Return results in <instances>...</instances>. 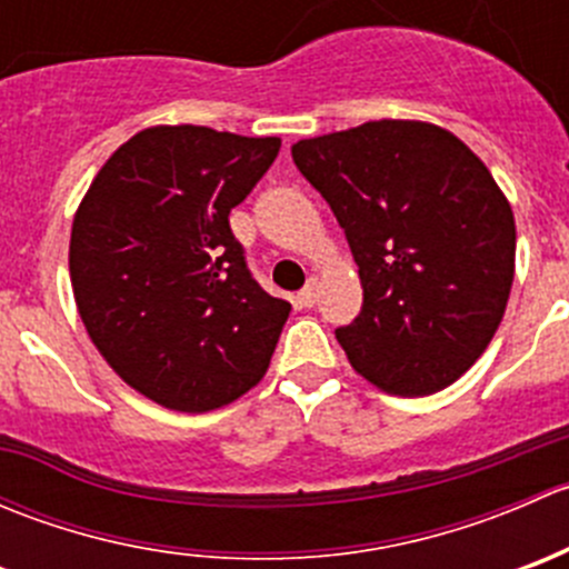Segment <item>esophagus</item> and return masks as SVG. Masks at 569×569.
<instances>
[{
    "label": "esophagus",
    "instance_id": "obj_1",
    "mask_svg": "<svg viewBox=\"0 0 569 569\" xmlns=\"http://www.w3.org/2000/svg\"><path fill=\"white\" fill-rule=\"evenodd\" d=\"M317 291H319L317 278H311L306 283V289H302L300 295H297V302H300V308H313V306H317Z\"/></svg>",
    "mask_w": 569,
    "mask_h": 569
}]
</instances>
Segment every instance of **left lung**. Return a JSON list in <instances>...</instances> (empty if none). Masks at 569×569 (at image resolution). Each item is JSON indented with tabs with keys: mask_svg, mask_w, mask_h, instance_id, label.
I'll list each match as a JSON object with an SVG mask.
<instances>
[{
	"mask_svg": "<svg viewBox=\"0 0 569 569\" xmlns=\"http://www.w3.org/2000/svg\"><path fill=\"white\" fill-rule=\"evenodd\" d=\"M330 203L363 286L336 338L360 377L429 396L479 360L507 311L515 214L479 157L423 120H369L291 146Z\"/></svg>",
	"mask_w": 569,
	"mask_h": 569,
	"instance_id": "8db88e82",
	"label": "left lung"
}]
</instances>
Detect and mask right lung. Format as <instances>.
Wrapping results in <instances>:
<instances>
[{"label":"right lung","instance_id":"obj_1","mask_svg":"<svg viewBox=\"0 0 569 569\" xmlns=\"http://www.w3.org/2000/svg\"><path fill=\"white\" fill-rule=\"evenodd\" d=\"M280 137L151 126L107 159L73 214V300L114 375L157 405L209 412L267 375L291 306L233 239Z\"/></svg>","mask_w":569,"mask_h":569}]
</instances>
